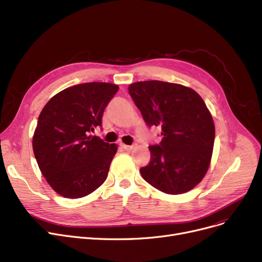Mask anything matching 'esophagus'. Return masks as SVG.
<instances>
[{
	"label": "esophagus",
	"mask_w": 262,
	"mask_h": 262,
	"mask_svg": "<svg viewBox=\"0 0 262 262\" xmlns=\"http://www.w3.org/2000/svg\"><path fill=\"white\" fill-rule=\"evenodd\" d=\"M121 146L123 147L124 150H127V151H129V150H133L134 147L136 146L135 144H132V145H127V144H124V143H121Z\"/></svg>",
	"instance_id": "1"
}]
</instances>
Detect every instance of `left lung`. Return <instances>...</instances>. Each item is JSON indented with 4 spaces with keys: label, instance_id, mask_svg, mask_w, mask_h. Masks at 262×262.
<instances>
[{
    "label": "left lung",
    "instance_id": "left-lung-1",
    "mask_svg": "<svg viewBox=\"0 0 262 262\" xmlns=\"http://www.w3.org/2000/svg\"><path fill=\"white\" fill-rule=\"evenodd\" d=\"M128 93L149 127L162 128V141L149 146L151 162L140 169L142 178L170 195L194 188L208 171L215 139L203 99L190 88L158 80L132 83Z\"/></svg>",
    "mask_w": 262,
    "mask_h": 262
}]
</instances>
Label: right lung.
<instances>
[{"label": "right lung", "mask_w": 262, "mask_h": 262, "mask_svg": "<svg viewBox=\"0 0 262 262\" xmlns=\"http://www.w3.org/2000/svg\"><path fill=\"white\" fill-rule=\"evenodd\" d=\"M117 84L89 82L67 88L41 110L33 151L49 185L65 198L88 196L104 183L117 144L91 136L101 126Z\"/></svg>", "instance_id": "right-lung-1"}]
</instances>
